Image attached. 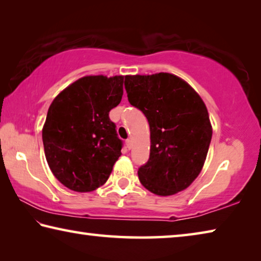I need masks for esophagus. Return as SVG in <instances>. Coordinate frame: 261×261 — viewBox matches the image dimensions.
Wrapping results in <instances>:
<instances>
[{
	"mask_svg": "<svg viewBox=\"0 0 261 261\" xmlns=\"http://www.w3.org/2000/svg\"><path fill=\"white\" fill-rule=\"evenodd\" d=\"M125 145H126V147L130 149L131 148V140L130 139H126L125 140Z\"/></svg>",
	"mask_w": 261,
	"mask_h": 261,
	"instance_id": "esophagus-1",
	"label": "esophagus"
}]
</instances>
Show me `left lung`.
Masks as SVG:
<instances>
[{
    "instance_id": "obj_1",
    "label": "left lung",
    "mask_w": 261,
    "mask_h": 261,
    "mask_svg": "<svg viewBox=\"0 0 261 261\" xmlns=\"http://www.w3.org/2000/svg\"><path fill=\"white\" fill-rule=\"evenodd\" d=\"M127 100L146 116L151 131L148 161L140 183L158 196H171L191 184L202 169L212 139L204 101L171 73L125 76Z\"/></svg>"
}]
</instances>
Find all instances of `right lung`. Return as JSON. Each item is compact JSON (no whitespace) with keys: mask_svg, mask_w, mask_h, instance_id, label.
<instances>
[{"mask_svg":"<svg viewBox=\"0 0 261 261\" xmlns=\"http://www.w3.org/2000/svg\"><path fill=\"white\" fill-rule=\"evenodd\" d=\"M124 76H86L53 101L42 129L51 173L77 192L103 185L121 156L123 141L109 112L121 102Z\"/></svg>","mask_w":261,"mask_h":261,"instance_id":"1","label":"right lung"}]
</instances>
